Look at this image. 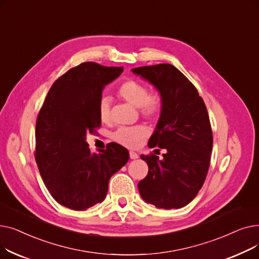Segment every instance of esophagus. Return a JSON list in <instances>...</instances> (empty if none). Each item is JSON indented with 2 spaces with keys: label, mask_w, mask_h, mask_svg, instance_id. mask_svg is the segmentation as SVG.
Listing matches in <instances>:
<instances>
[{
  "label": "esophagus",
  "mask_w": 259,
  "mask_h": 259,
  "mask_svg": "<svg viewBox=\"0 0 259 259\" xmlns=\"http://www.w3.org/2000/svg\"><path fill=\"white\" fill-rule=\"evenodd\" d=\"M129 155H130V158H131V159H137V158H139V154L133 152V151H130V152H129Z\"/></svg>",
  "instance_id": "esophagus-1"
}]
</instances>
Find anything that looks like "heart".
Instances as JSON below:
<instances>
[{"mask_svg":"<svg viewBox=\"0 0 259 259\" xmlns=\"http://www.w3.org/2000/svg\"><path fill=\"white\" fill-rule=\"evenodd\" d=\"M117 94L128 104L140 108L141 113L146 117H155L160 111L161 99L159 95L157 93L148 94L147 88L138 80L124 81L118 87ZM99 116L103 122L110 119V100L108 98H103L99 103ZM148 135L149 130L144 126L121 127L113 133V140L125 147L137 148L143 144Z\"/></svg>","mask_w":259,"mask_h":259,"instance_id":"1","label":"heart"}]
</instances>
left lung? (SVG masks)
I'll return each mask as SVG.
<instances>
[{"mask_svg": "<svg viewBox=\"0 0 259 259\" xmlns=\"http://www.w3.org/2000/svg\"><path fill=\"white\" fill-rule=\"evenodd\" d=\"M132 72L160 95V116L148 146L166 150L162 157L141 155L149 171L138 185L140 194L159 209L183 208L197 195L210 167L213 135L206 105L173 65L138 67Z\"/></svg>", "mask_w": 259, "mask_h": 259, "instance_id": "1", "label": "left lung"}]
</instances>
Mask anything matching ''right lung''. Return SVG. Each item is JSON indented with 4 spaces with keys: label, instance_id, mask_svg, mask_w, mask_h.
Masks as SVG:
<instances>
[{
    "label": "right lung",
    "instance_id": "add662e5",
    "mask_svg": "<svg viewBox=\"0 0 259 259\" xmlns=\"http://www.w3.org/2000/svg\"><path fill=\"white\" fill-rule=\"evenodd\" d=\"M124 71L86 62L54 81L35 125V161L52 197L76 211L102 202L111 176L129 160L122 146L111 143L92 153L86 134L101 126L99 103L106 85Z\"/></svg>",
    "mask_w": 259,
    "mask_h": 259
}]
</instances>
